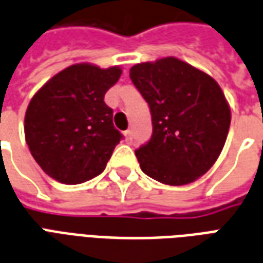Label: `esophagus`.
I'll return each instance as SVG.
<instances>
[{
    "instance_id": "esophagus-1",
    "label": "esophagus",
    "mask_w": 263,
    "mask_h": 263,
    "mask_svg": "<svg viewBox=\"0 0 263 263\" xmlns=\"http://www.w3.org/2000/svg\"><path fill=\"white\" fill-rule=\"evenodd\" d=\"M124 136H126V140H127V141H132V136H133V134H132V130H126V132H124Z\"/></svg>"
}]
</instances>
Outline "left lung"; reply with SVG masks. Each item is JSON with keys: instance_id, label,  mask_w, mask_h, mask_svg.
I'll return each instance as SVG.
<instances>
[{"instance_id": "obj_1", "label": "left lung", "mask_w": 263, "mask_h": 263, "mask_svg": "<svg viewBox=\"0 0 263 263\" xmlns=\"http://www.w3.org/2000/svg\"><path fill=\"white\" fill-rule=\"evenodd\" d=\"M130 78L148 103L153 136L136 150L155 181L181 186L210 170L221 153L231 112L212 77L175 57L140 63Z\"/></svg>"}]
</instances>
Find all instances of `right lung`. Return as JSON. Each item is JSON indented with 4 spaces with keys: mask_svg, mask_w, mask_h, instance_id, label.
I'll list each match as a JSON object with an SVG mask.
<instances>
[{
    "mask_svg": "<svg viewBox=\"0 0 263 263\" xmlns=\"http://www.w3.org/2000/svg\"><path fill=\"white\" fill-rule=\"evenodd\" d=\"M122 76L118 66L67 67L30 99L25 139L47 175L67 185L89 181L105 170L122 134L103 98Z\"/></svg>",
    "mask_w": 263,
    "mask_h": 263,
    "instance_id": "right-lung-1",
    "label": "right lung"
}]
</instances>
